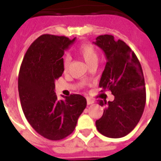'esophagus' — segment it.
Instances as JSON below:
<instances>
[{
  "mask_svg": "<svg viewBox=\"0 0 161 161\" xmlns=\"http://www.w3.org/2000/svg\"><path fill=\"white\" fill-rule=\"evenodd\" d=\"M94 103V100L93 99H92V98H89V97H87V104L88 105H91V104Z\"/></svg>",
  "mask_w": 161,
  "mask_h": 161,
  "instance_id": "34e87169",
  "label": "esophagus"
}]
</instances>
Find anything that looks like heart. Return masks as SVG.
<instances>
[{"mask_svg": "<svg viewBox=\"0 0 161 161\" xmlns=\"http://www.w3.org/2000/svg\"><path fill=\"white\" fill-rule=\"evenodd\" d=\"M76 52L80 57H81L85 61V63L87 64L89 66L97 62V52L96 48L91 44L83 43L81 45H80L77 49L76 50ZM69 64H70L69 58H65L63 63V68L64 72H67L68 70Z\"/></svg>", "mask_w": 161, "mask_h": 161, "instance_id": "heart-1", "label": "heart"}]
</instances>
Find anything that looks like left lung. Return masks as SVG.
Listing matches in <instances>:
<instances>
[{
	"label": "left lung",
	"mask_w": 161,
	"mask_h": 161,
	"mask_svg": "<svg viewBox=\"0 0 161 161\" xmlns=\"http://www.w3.org/2000/svg\"><path fill=\"white\" fill-rule=\"evenodd\" d=\"M93 43L103 51L107 60L99 87L109 89L114 96L113 102L99 101L105 109L96 121L97 129L106 137H123L136 127L144 110L146 90L142 67L130 47L112 35H100Z\"/></svg>",
	"instance_id": "1"
}]
</instances>
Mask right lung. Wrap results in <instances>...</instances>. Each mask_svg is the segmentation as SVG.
Listing matches in <instances>:
<instances>
[{
    "label": "right lung",
    "mask_w": 161,
    "mask_h": 161,
    "mask_svg": "<svg viewBox=\"0 0 161 161\" xmlns=\"http://www.w3.org/2000/svg\"><path fill=\"white\" fill-rule=\"evenodd\" d=\"M76 38L42 35L33 42L22 60L18 93L25 118L39 135L50 140L63 139L72 133L87 102L80 94L59 100L55 82L64 72V51Z\"/></svg>",
    "instance_id": "right-lung-1"
}]
</instances>
